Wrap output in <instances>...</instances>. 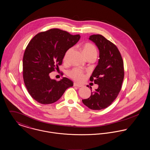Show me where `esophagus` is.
I'll list each match as a JSON object with an SVG mask.
<instances>
[{
  "mask_svg": "<svg viewBox=\"0 0 150 150\" xmlns=\"http://www.w3.org/2000/svg\"><path fill=\"white\" fill-rule=\"evenodd\" d=\"M74 86H75V87H82V85L79 84H78V83H74Z\"/></svg>",
  "mask_w": 150,
  "mask_h": 150,
  "instance_id": "1",
  "label": "esophagus"
}]
</instances>
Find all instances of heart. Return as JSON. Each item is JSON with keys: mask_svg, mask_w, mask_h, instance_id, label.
I'll return each mask as SVG.
<instances>
[{"mask_svg": "<svg viewBox=\"0 0 150 150\" xmlns=\"http://www.w3.org/2000/svg\"><path fill=\"white\" fill-rule=\"evenodd\" d=\"M82 49L83 54L87 59L92 57L96 58L98 54L97 50L95 46H93L91 43H85L82 47ZM72 50L73 48H70L66 52L63 57V61L65 63H67L69 61V56L72 52ZM69 76L72 79L78 81H82L85 79V74L83 71L77 68H75L69 71Z\"/></svg>", "mask_w": 150, "mask_h": 150, "instance_id": "b5f03b06", "label": "heart"}]
</instances>
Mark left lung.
I'll list each match as a JSON object with an SVG mask.
<instances>
[{"label":"left lung","instance_id":"1","mask_svg":"<svg viewBox=\"0 0 150 150\" xmlns=\"http://www.w3.org/2000/svg\"><path fill=\"white\" fill-rule=\"evenodd\" d=\"M89 39L99 50L98 64L90 78L98 84V88L82 102L91 110H100L110 105L121 90L125 75L123 61L117 47L102 35H92Z\"/></svg>","mask_w":150,"mask_h":150}]
</instances>
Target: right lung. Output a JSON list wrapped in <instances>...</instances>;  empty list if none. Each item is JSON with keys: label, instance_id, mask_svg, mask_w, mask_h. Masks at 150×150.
<instances>
[{"label": "right lung", "instance_id": "add662e5", "mask_svg": "<svg viewBox=\"0 0 150 150\" xmlns=\"http://www.w3.org/2000/svg\"><path fill=\"white\" fill-rule=\"evenodd\" d=\"M80 38V35L52 28L36 35L30 40L23 55V80L28 92L36 102L53 103L73 86V81L65 77L60 81L51 79L50 73L59 69L66 52Z\"/></svg>", "mask_w": 150, "mask_h": 150}]
</instances>
